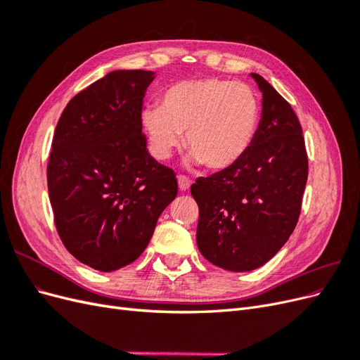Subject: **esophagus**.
Masks as SVG:
<instances>
[{
	"label": "esophagus",
	"mask_w": 360,
	"mask_h": 360,
	"mask_svg": "<svg viewBox=\"0 0 360 360\" xmlns=\"http://www.w3.org/2000/svg\"><path fill=\"white\" fill-rule=\"evenodd\" d=\"M177 181H179V189L180 191H188L191 188V183H192L186 176H179Z\"/></svg>",
	"instance_id": "34e87169"
}]
</instances>
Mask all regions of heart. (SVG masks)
<instances>
[{
    "label": "heart",
    "instance_id": "heart-1",
    "mask_svg": "<svg viewBox=\"0 0 360 360\" xmlns=\"http://www.w3.org/2000/svg\"><path fill=\"white\" fill-rule=\"evenodd\" d=\"M259 106L249 85L225 79H197L174 84L160 96V108H148L143 124L150 150L168 159L184 147L195 162L212 171L230 169L254 143Z\"/></svg>",
    "mask_w": 360,
    "mask_h": 360
}]
</instances>
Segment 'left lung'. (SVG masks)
Instances as JSON below:
<instances>
[{
	"mask_svg": "<svg viewBox=\"0 0 360 360\" xmlns=\"http://www.w3.org/2000/svg\"><path fill=\"white\" fill-rule=\"evenodd\" d=\"M263 114L246 156L230 169L198 177L197 245L212 264L230 271L258 269L276 255L297 225L308 180L302 126L291 105L263 76Z\"/></svg>",
	"mask_w": 360,
	"mask_h": 360,
	"instance_id": "obj_1",
	"label": "left lung"
}]
</instances>
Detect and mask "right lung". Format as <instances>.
<instances>
[{
  "label": "right lung",
  "instance_id": "obj_1",
  "mask_svg": "<svg viewBox=\"0 0 360 360\" xmlns=\"http://www.w3.org/2000/svg\"><path fill=\"white\" fill-rule=\"evenodd\" d=\"M153 72L115 70L64 108L52 138L48 192L63 245L82 264L122 269L144 252L176 198V172L151 158L143 99Z\"/></svg>",
  "mask_w": 360,
  "mask_h": 360
}]
</instances>
